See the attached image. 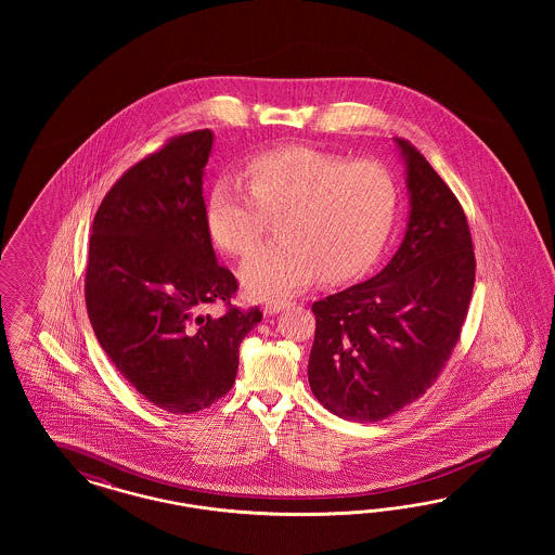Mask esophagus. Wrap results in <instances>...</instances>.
<instances>
[{
    "instance_id": "1",
    "label": "esophagus",
    "mask_w": 555,
    "mask_h": 555,
    "mask_svg": "<svg viewBox=\"0 0 555 555\" xmlns=\"http://www.w3.org/2000/svg\"><path fill=\"white\" fill-rule=\"evenodd\" d=\"M286 307V301H270L264 305V313L267 315H274V313H279V311H283Z\"/></svg>"
}]
</instances>
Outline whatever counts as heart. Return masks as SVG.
Listing matches in <instances>:
<instances>
[{"mask_svg": "<svg viewBox=\"0 0 555 555\" xmlns=\"http://www.w3.org/2000/svg\"><path fill=\"white\" fill-rule=\"evenodd\" d=\"M211 186L205 219L223 253L248 256L276 223L279 240L242 264L244 288L258 299L299 293L320 274L337 283L366 269L395 225L401 189L378 160H360L307 149L258 152L244 170Z\"/></svg>", "mask_w": 555, "mask_h": 555, "instance_id": "obj_1", "label": "heart"}]
</instances>
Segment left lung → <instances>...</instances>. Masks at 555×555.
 <instances>
[{
	"instance_id": "obj_1",
	"label": "left lung",
	"mask_w": 555,
	"mask_h": 555,
	"mask_svg": "<svg viewBox=\"0 0 555 555\" xmlns=\"http://www.w3.org/2000/svg\"><path fill=\"white\" fill-rule=\"evenodd\" d=\"M403 244L360 285L313 302L309 387L337 417L387 420L417 401L452 358L474 288L470 225L452 189L409 140Z\"/></svg>"
}]
</instances>
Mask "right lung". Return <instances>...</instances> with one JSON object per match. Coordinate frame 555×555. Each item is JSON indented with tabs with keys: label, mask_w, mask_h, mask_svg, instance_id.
I'll use <instances>...</instances> for the list:
<instances>
[{
	"label": "right lung",
	"mask_w": 555,
	"mask_h": 555,
	"mask_svg": "<svg viewBox=\"0 0 555 555\" xmlns=\"http://www.w3.org/2000/svg\"><path fill=\"white\" fill-rule=\"evenodd\" d=\"M211 130L175 135L128 168L91 225L85 302L119 374L168 413H197L234 387L242 339L262 320L240 309L237 281L216 262L203 168ZM221 301L223 317L203 314Z\"/></svg>",
	"instance_id": "right-lung-1"
}]
</instances>
